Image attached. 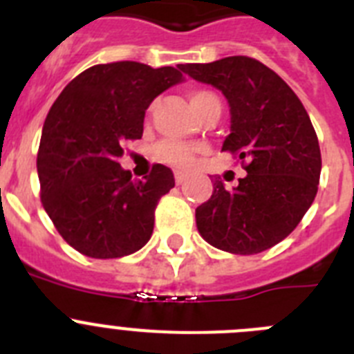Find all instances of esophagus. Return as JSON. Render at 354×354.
Instances as JSON below:
<instances>
[{
    "mask_svg": "<svg viewBox=\"0 0 354 354\" xmlns=\"http://www.w3.org/2000/svg\"><path fill=\"white\" fill-rule=\"evenodd\" d=\"M174 177H175V183H177V184H183L184 180L187 179V174H184V171H175Z\"/></svg>",
    "mask_w": 354,
    "mask_h": 354,
    "instance_id": "1",
    "label": "esophagus"
}]
</instances>
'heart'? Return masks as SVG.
<instances>
[{
  "instance_id": "1",
  "label": "heart",
  "mask_w": 354,
  "mask_h": 354,
  "mask_svg": "<svg viewBox=\"0 0 354 354\" xmlns=\"http://www.w3.org/2000/svg\"><path fill=\"white\" fill-rule=\"evenodd\" d=\"M218 97L209 90H192L189 92V101H192L193 108L196 111H202L205 106L211 101H216ZM204 147L198 143H186V142H177V140H165L156 147V158L162 162H168L171 167L187 168L192 167L193 159L198 152H202Z\"/></svg>"
}]
</instances>
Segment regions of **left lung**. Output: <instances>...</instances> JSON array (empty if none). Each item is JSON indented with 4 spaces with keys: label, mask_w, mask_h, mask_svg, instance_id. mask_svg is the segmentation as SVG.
<instances>
[{
    "label": "left lung",
    "mask_w": 354,
    "mask_h": 354,
    "mask_svg": "<svg viewBox=\"0 0 354 354\" xmlns=\"http://www.w3.org/2000/svg\"><path fill=\"white\" fill-rule=\"evenodd\" d=\"M179 68L227 97L230 134L221 150L246 170L234 189L214 180L195 211L200 236L223 252H264L298 227L317 193L321 150L310 117L289 84L250 56Z\"/></svg>",
    "instance_id": "left-lung-1"
}]
</instances>
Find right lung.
Returning a JSON list of instances; mask_svg holds the SVG:
<instances>
[{
  "label": "right lung",
  "mask_w": 354,
  "mask_h": 354,
  "mask_svg": "<svg viewBox=\"0 0 354 354\" xmlns=\"http://www.w3.org/2000/svg\"><path fill=\"white\" fill-rule=\"evenodd\" d=\"M180 81L174 67L93 65L49 109L37 154L40 200L60 236L86 257H124L152 236L156 205L175 186L174 174L154 165L145 180H133L117 159L122 143L142 138L150 102Z\"/></svg>",
  "instance_id": "right-lung-1"
}]
</instances>
